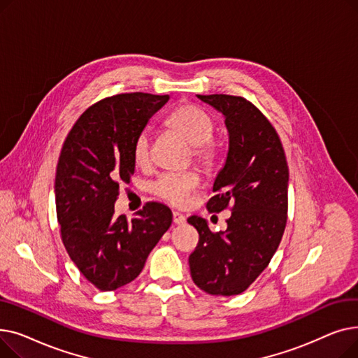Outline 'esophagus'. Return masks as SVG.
Returning <instances> with one entry per match:
<instances>
[{
	"instance_id": "obj_1",
	"label": "esophagus",
	"mask_w": 358,
	"mask_h": 358,
	"mask_svg": "<svg viewBox=\"0 0 358 358\" xmlns=\"http://www.w3.org/2000/svg\"><path fill=\"white\" fill-rule=\"evenodd\" d=\"M173 222H174L176 224H182V223H185V216L181 215V213H178V212H174V213H173Z\"/></svg>"
}]
</instances>
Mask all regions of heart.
<instances>
[{"label":"heart","mask_w":358,"mask_h":358,"mask_svg":"<svg viewBox=\"0 0 358 358\" xmlns=\"http://www.w3.org/2000/svg\"><path fill=\"white\" fill-rule=\"evenodd\" d=\"M166 124L193 146V158L197 165L210 169L220 157L222 145L213 138L215 120L208 111L194 106L182 104L166 117ZM131 157L138 166L150 164V139L148 131L139 134L131 146ZM199 184L194 173L165 174L150 184V192L157 197L181 206Z\"/></svg>","instance_id":"obj_1"}]
</instances>
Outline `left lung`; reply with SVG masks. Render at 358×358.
Wrapping results in <instances>:
<instances>
[{"label":"left lung","instance_id":"1","mask_svg":"<svg viewBox=\"0 0 358 358\" xmlns=\"http://www.w3.org/2000/svg\"><path fill=\"white\" fill-rule=\"evenodd\" d=\"M197 97L222 113L229 131L227 162L206 208L219 213L231 206L232 215L217 234L200 216L187 219L199 232L190 273L203 292L234 296L267 268L283 238L289 166L275 129L251 101L228 94Z\"/></svg>","mask_w":358,"mask_h":358}]
</instances>
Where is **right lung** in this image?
Listing matches in <instances>:
<instances>
[{
  "label": "right lung",
  "mask_w": 358,
  "mask_h": 358,
  "mask_svg": "<svg viewBox=\"0 0 358 358\" xmlns=\"http://www.w3.org/2000/svg\"><path fill=\"white\" fill-rule=\"evenodd\" d=\"M169 96L117 94L88 107L68 134L56 166L61 238L73 264L101 292L134 281L171 227L165 204L149 201L127 220L115 216L119 185L135 173L131 146Z\"/></svg>",
  "instance_id": "obj_1"
}]
</instances>
